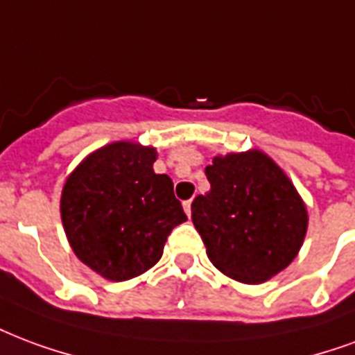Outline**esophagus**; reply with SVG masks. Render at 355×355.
Returning <instances> with one entry per match:
<instances>
[{
  "label": "esophagus",
  "instance_id": "1",
  "mask_svg": "<svg viewBox=\"0 0 355 355\" xmlns=\"http://www.w3.org/2000/svg\"><path fill=\"white\" fill-rule=\"evenodd\" d=\"M184 212L188 214V216H191V199L184 201Z\"/></svg>",
  "mask_w": 355,
  "mask_h": 355
}]
</instances>
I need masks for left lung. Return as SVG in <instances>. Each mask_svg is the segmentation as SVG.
<instances>
[{"instance_id": "obj_1", "label": "left lung", "mask_w": 355, "mask_h": 355, "mask_svg": "<svg viewBox=\"0 0 355 355\" xmlns=\"http://www.w3.org/2000/svg\"><path fill=\"white\" fill-rule=\"evenodd\" d=\"M211 190L191 203L207 256L230 278L259 284L286 269L306 233V209L290 178L263 152L216 156Z\"/></svg>"}]
</instances>
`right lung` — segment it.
Here are the masks:
<instances>
[{
  "instance_id": "1",
  "label": "right lung",
  "mask_w": 355,
  "mask_h": 355,
  "mask_svg": "<svg viewBox=\"0 0 355 355\" xmlns=\"http://www.w3.org/2000/svg\"><path fill=\"white\" fill-rule=\"evenodd\" d=\"M156 150L112 143L90 154L62 191V222L77 258L122 282L159 261L173 227L186 222L173 180L156 175Z\"/></svg>"
}]
</instances>
